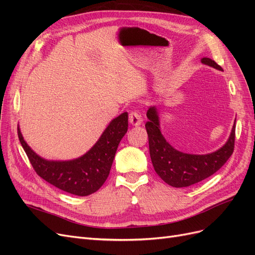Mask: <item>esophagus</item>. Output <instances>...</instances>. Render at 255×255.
Wrapping results in <instances>:
<instances>
[{"instance_id": "obj_1", "label": "esophagus", "mask_w": 255, "mask_h": 255, "mask_svg": "<svg viewBox=\"0 0 255 255\" xmlns=\"http://www.w3.org/2000/svg\"><path fill=\"white\" fill-rule=\"evenodd\" d=\"M128 120H129V123L132 125L133 127H139L141 125V116L139 113L137 112H132L129 114L128 116Z\"/></svg>"}]
</instances>
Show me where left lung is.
<instances>
[{"mask_svg":"<svg viewBox=\"0 0 255 255\" xmlns=\"http://www.w3.org/2000/svg\"><path fill=\"white\" fill-rule=\"evenodd\" d=\"M201 63L222 71V68L211 58L203 57ZM146 133L154 170L160 179L172 187H188L201 182L226 164L232 155L235 141V122L229 139L217 151L207 154H189L174 149L160 132L159 114L156 106L146 112Z\"/></svg>","mask_w":255,"mask_h":255,"instance_id":"1","label":"left lung"}]
</instances>
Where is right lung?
Returning <instances> with one entry per match:
<instances>
[{
	"label": "right lung",
	"instance_id": "right-lung-1",
	"mask_svg": "<svg viewBox=\"0 0 255 255\" xmlns=\"http://www.w3.org/2000/svg\"><path fill=\"white\" fill-rule=\"evenodd\" d=\"M128 120L127 112L113 119L90 150L84 155L70 160L45 159L26 143L19 127L18 136L38 175L61 190L84 197L94 194L106 181L116 151L128 132Z\"/></svg>",
	"mask_w": 255,
	"mask_h": 255
}]
</instances>
